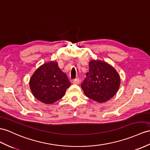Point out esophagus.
Wrapping results in <instances>:
<instances>
[{"instance_id": "obj_1", "label": "esophagus", "mask_w": 150, "mask_h": 150, "mask_svg": "<svg viewBox=\"0 0 150 150\" xmlns=\"http://www.w3.org/2000/svg\"><path fill=\"white\" fill-rule=\"evenodd\" d=\"M79 79H75L72 80V83L74 84V85H78L79 84Z\"/></svg>"}]
</instances>
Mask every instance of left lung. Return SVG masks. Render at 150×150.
Wrapping results in <instances>:
<instances>
[{"label": "left lung", "instance_id": "obj_1", "mask_svg": "<svg viewBox=\"0 0 150 150\" xmlns=\"http://www.w3.org/2000/svg\"><path fill=\"white\" fill-rule=\"evenodd\" d=\"M81 84L85 96L99 103H105L118 92L120 78L115 68L105 62L91 60L89 72Z\"/></svg>", "mask_w": 150, "mask_h": 150}]
</instances>
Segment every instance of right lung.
I'll return each mask as SVG.
<instances>
[{"label": "right lung", "mask_w": 150, "mask_h": 150, "mask_svg": "<svg viewBox=\"0 0 150 150\" xmlns=\"http://www.w3.org/2000/svg\"><path fill=\"white\" fill-rule=\"evenodd\" d=\"M29 85L38 100L52 104L64 97L71 83L57 62L52 61L44 64L34 72Z\"/></svg>", "instance_id": "add662e5"}]
</instances>
